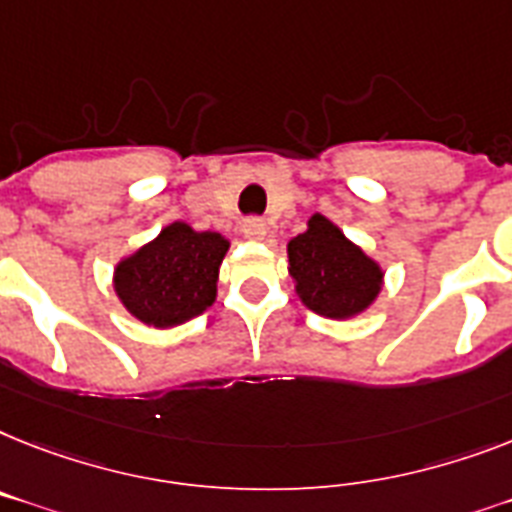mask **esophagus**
Returning a JSON list of instances; mask_svg holds the SVG:
<instances>
[{"mask_svg": "<svg viewBox=\"0 0 512 512\" xmlns=\"http://www.w3.org/2000/svg\"><path fill=\"white\" fill-rule=\"evenodd\" d=\"M243 235H246L248 240H264L266 222L264 219H246V222H243Z\"/></svg>", "mask_w": 512, "mask_h": 512, "instance_id": "obj_1", "label": "esophagus"}]
</instances>
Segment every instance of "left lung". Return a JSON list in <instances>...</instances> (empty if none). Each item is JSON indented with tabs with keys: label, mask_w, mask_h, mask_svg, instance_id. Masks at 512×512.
Instances as JSON below:
<instances>
[{
	"label": "left lung",
	"mask_w": 512,
	"mask_h": 512,
	"mask_svg": "<svg viewBox=\"0 0 512 512\" xmlns=\"http://www.w3.org/2000/svg\"><path fill=\"white\" fill-rule=\"evenodd\" d=\"M287 272L298 301L335 322L363 314L384 287L382 264L324 214H314L306 232L287 243Z\"/></svg>",
	"instance_id": "8db88e82"
}]
</instances>
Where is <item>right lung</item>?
<instances>
[{"mask_svg": "<svg viewBox=\"0 0 512 512\" xmlns=\"http://www.w3.org/2000/svg\"><path fill=\"white\" fill-rule=\"evenodd\" d=\"M227 251L230 240L225 235L172 222L114 264V295L146 327H180L217 301L219 266Z\"/></svg>", "mask_w": 512, "mask_h": 512, "instance_id": "obj_1", "label": "right lung"}]
</instances>
